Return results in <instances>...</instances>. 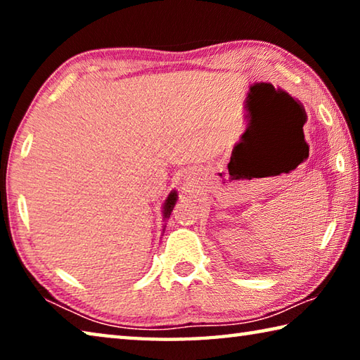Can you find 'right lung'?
<instances>
[{
  "mask_svg": "<svg viewBox=\"0 0 360 360\" xmlns=\"http://www.w3.org/2000/svg\"><path fill=\"white\" fill-rule=\"evenodd\" d=\"M174 203H176V192H172L168 195V198L165 202V217H169V214H172Z\"/></svg>",
  "mask_w": 360,
  "mask_h": 360,
  "instance_id": "right-lung-1",
  "label": "right lung"
}]
</instances>
